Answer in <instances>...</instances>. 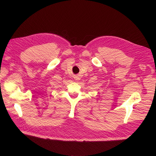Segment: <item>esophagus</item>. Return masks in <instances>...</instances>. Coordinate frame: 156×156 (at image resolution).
Masks as SVG:
<instances>
[{
  "mask_svg": "<svg viewBox=\"0 0 156 156\" xmlns=\"http://www.w3.org/2000/svg\"><path fill=\"white\" fill-rule=\"evenodd\" d=\"M74 79H75L76 80H80V76H79V75H76V76H75Z\"/></svg>",
  "mask_w": 156,
  "mask_h": 156,
  "instance_id": "1",
  "label": "esophagus"
}]
</instances>
